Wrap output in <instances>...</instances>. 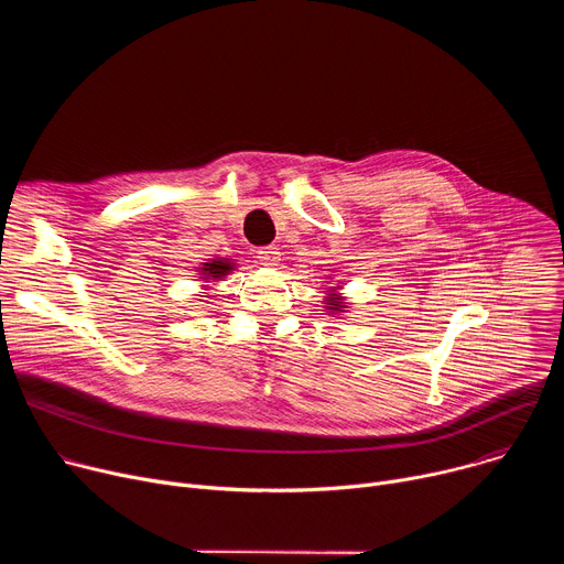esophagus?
Returning <instances> with one entry per match:
<instances>
[{
  "label": "esophagus",
  "instance_id": "obj_1",
  "mask_svg": "<svg viewBox=\"0 0 564 564\" xmlns=\"http://www.w3.org/2000/svg\"><path fill=\"white\" fill-rule=\"evenodd\" d=\"M257 259L261 261V265L265 268H274L281 261V252L276 248H263L257 252Z\"/></svg>",
  "mask_w": 564,
  "mask_h": 564
}]
</instances>
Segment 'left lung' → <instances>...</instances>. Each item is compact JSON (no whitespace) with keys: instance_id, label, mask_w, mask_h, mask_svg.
Wrapping results in <instances>:
<instances>
[{"instance_id":"8db88e82","label":"left lung","mask_w":564,"mask_h":564,"mask_svg":"<svg viewBox=\"0 0 564 564\" xmlns=\"http://www.w3.org/2000/svg\"><path fill=\"white\" fill-rule=\"evenodd\" d=\"M324 307H328L333 314H339V312H346L348 305H346V301L337 294V288H333L330 294L326 296V305H324Z\"/></svg>"}]
</instances>
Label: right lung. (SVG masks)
Wrapping results in <instances>:
<instances>
[{"label": "right lung", "mask_w": 564, "mask_h": 564, "mask_svg": "<svg viewBox=\"0 0 564 564\" xmlns=\"http://www.w3.org/2000/svg\"><path fill=\"white\" fill-rule=\"evenodd\" d=\"M234 270V263L227 259H214V261H209V263H203V268H200V274H203V279H214V281H220L223 276H227L229 272Z\"/></svg>", "instance_id": "obj_1"}]
</instances>
